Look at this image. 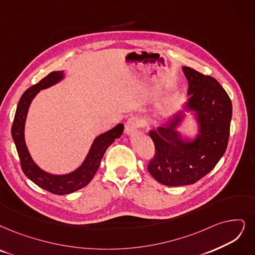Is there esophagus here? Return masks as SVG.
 <instances>
[{
	"instance_id": "34e87169",
	"label": "esophagus",
	"mask_w": 255,
	"mask_h": 255,
	"mask_svg": "<svg viewBox=\"0 0 255 255\" xmlns=\"http://www.w3.org/2000/svg\"><path fill=\"white\" fill-rule=\"evenodd\" d=\"M142 121L138 117H131L127 121L126 125V133L128 135L133 134L141 127Z\"/></svg>"
}]
</instances>
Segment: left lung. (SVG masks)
Here are the masks:
<instances>
[{"label":"left lung","mask_w":255,"mask_h":255,"mask_svg":"<svg viewBox=\"0 0 255 255\" xmlns=\"http://www.w3.org/2000/svg\"><path fill=\"white\" fill-rule=\"evenodd\" d=\"M189 95L186 111L195 112L199 133L195 139L183 138L177 127L184 113L178 112L148 135L155 144L149 174L166 186L193 184L217 165L228 144L232 104L226 91L211 76L183 67Z\"/></svg>","instance_id":"left-lung-1"}]
</instances>
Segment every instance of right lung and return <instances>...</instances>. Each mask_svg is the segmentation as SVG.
Listing matches in <instances>:
<instances>
[{
    "label": "right lung",
    "instance_id": "obj_1",
    "mask_svg": "<svg viewBox=\"0 0 255 255\" xmlns=\"http://www.w3.org/2000/svg\"><path fill=\"white\" fill-rule=\"evenodd\" d=\"M63 78L64 71H54V72H51L44 77L38 84L27 89L18 101L11 128L12 139L15 143L19 160H21L23 172L37 186L51 193H54V195H68V193L74 192L88 185L89 182L95 176L107 148L113 143L115 139L122 135L125 128L124 125L119 124L106 133L97 136L93 141V144L91 146L83 164L70 174L60 176L51 175L49 172L40 169L32 160L26 146L24 136L25 121L30 104H31L35 95L40 90L57 84Z\"/></svg>",
    "mask_w": 255,
    "mask_h": 255
}]
</instances>
